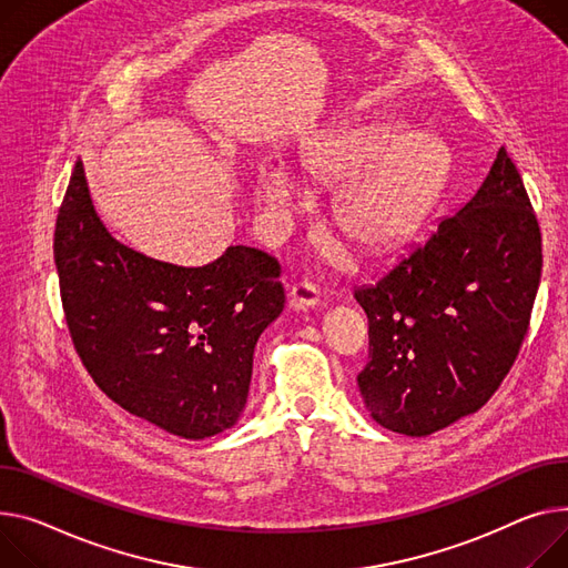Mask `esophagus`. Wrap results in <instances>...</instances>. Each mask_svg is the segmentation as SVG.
I'll return each instance as SVG.
<instances>
[{"instance_id": "1", "label": "esophagus", "mask_w": 568, "mask_h": 568, "mask_svg": "<svg viewBox=\"0 0 568 568\" xmlns=\"http://www.w3.org/2000/svg\"><path fill=\"white\" fill-rule=\"evenodd\" d=\"M322 301V290L315 281L304 278V281H296L290 290V306L296 311H306L317 306Z\"/></svg>"}]
</instances>
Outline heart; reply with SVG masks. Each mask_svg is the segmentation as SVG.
<instances>
[{
  "label": "heart",
  "mask_w": 568,
  "mask_h": 568,
  "mask_svg": "<svg viewBox=\"0 0 568 568\" xmlns=\"http://www.w3.org/2000/svg\"><path fill=\"white\" fill-rule=\"evenodd\" d=\"M298 178L313 186H334L333 221L349 244L384 253L404 244L429 205L440 178L438 143L427 134L390 141L384 125L335 130L296 162ZM255 199L264 210L283 212L292 201L285 173L257 175Z\"/></svg>",
  "instance_id": "obj_1"
}]
</instances>
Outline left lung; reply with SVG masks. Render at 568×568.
<instances>
[{
	"label": "left lung",
	"instance_id": "8db88e82",
	"mask_svg": "<svg viewBox=\"0 0 568 568\" xmlns=\"http://www.w3.org/2000/svg\"><path fill=\"white\" fill-rule=\"evenodd\" d=\"M541 267L537 214L500 148L455 216L379 281L354 290L367 315L358 388L372 418L427 436L479 410L516 363Z\"/></svg>",
	"mask_w": 568,
	"mask_h": 568
}]
</instances>
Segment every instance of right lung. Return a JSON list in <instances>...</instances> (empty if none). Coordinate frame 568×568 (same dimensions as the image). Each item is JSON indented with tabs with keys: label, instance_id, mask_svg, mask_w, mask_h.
<instances>
[{
	"label": "right lung",
	"instance_id": "add662e5",
	"mask_svg": "<svg viewBox=\"0 0 568 568\" xmlns=\"http://www.w3.org/2000/svg\"><path fill=\"white\" fill-rule=\"evenodd\" d=\"M54 262L74 352L106 397L184 438L237 423L257 337L285 306L274 255L231 246L196 270L145 257L104 231L78 160Z\"/></svg>",
	"mask_w": 568,
	"mask_h": 568
}]
</instances>
